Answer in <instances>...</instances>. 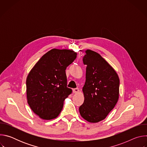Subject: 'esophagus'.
I'll use <instances>...</instances> for the list:
<instances>
[{
  "label": "esophagus",
  "mask_w": 147,
  "mask_h": 147,
  "mask_svg": "<svg viewBox=\"0 0 147 147\" xmlns=\"http://www.w3.org/2000/svg\"><path fill=\"white\" fill-rule=\"evenodd\" d=\"M79 89L78 88H74L73 90V93H75V94H77V93H78V92H79Z\"/></svg>",
  "instance_id": "esophagus-1"
}]
</instances>
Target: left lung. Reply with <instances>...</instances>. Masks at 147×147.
Returning a JSON list of instances; mask_svg holds the SVG:
<instances>
[{
    "mask_svg": "<svg viewBox=\"0 0 147 147\" xmlns=\"http://www.w3.org/2000/svg\"><path fill=\"white\" fill-rule=\"evenodd\" d=\"M87 65L82 88L84 100L79 108L81 117L90 123L106 118L119 96V78L114 69L99 53L87 49L83 57Z\"/></svg>",
    "mask_w": 147,
    "mask_h": 147,
    "instance_id": "left-lung-1",
    "label": "left lung"
}]
</instances>
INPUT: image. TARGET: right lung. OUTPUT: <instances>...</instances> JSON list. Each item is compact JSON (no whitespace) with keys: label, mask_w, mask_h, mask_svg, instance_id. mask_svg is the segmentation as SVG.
I'll return each mask as SVG.
<instances>
[{"label":"right lung","mask_w":147,"mask_h":147,"mask_svg":"<svg viewBox=\"0 0 147 147\" xmlns=\"http://www.w3.org/2000/svg\"><path fill=\"white\" fill-rule=\"evenodd\" d=\"M68 49H52L40 57L26 80L27 102L40 118H56L64 100L72 92L67 87L66 69L77 57Z\"/></svg>","instance_id":"1"}]
</instances>
